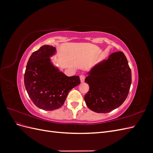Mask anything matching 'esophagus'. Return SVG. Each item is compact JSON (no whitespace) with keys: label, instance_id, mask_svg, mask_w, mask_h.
<instances>
[{"label":"esophagus","instance_id":"1","mask_svg":"<svg viewBox=\"0 0 153 153\" xmlns=\"http://www.w3.org/2000/svg\"><path fill=\"white\" fill-rule=\"evenodd\" d=\"M80 79L81 82H84V80H85V76H84V75H81L80 76Z\"/></svg>","mask_w":153,"mask_h":153}]
</instances>
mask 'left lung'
<instances>
[{
  "label": "left lung",
  "instance_id": "1",
  "mask_svg": "<svg viewBox=\"0 0 153 153\" xmlns=\"http://www.w3.org/2000/svg\"><path fill=\"white\" fill-rule=\"evenodd\" d=\"M85 82L89 91L84 100L88 108L107 113L118 108L126 99L131 84V72L123 52L111 54L87 73Z\"/></svg>",
  "mask_w": 153,
  "mask_h": 153
}]
</instances>
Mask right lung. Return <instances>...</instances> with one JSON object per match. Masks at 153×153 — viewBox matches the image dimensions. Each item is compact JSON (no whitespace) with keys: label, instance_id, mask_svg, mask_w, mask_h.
<instances>
[{"label":"right lung","instance_id":"1","mask_svg":"<svg viewBox=\"0 0 153 153\" xmlns=\"http://www.w3.org/2000/svg\"><path fill=\"white\" fill-rule=\"evenodd\" d=\"M56 53L55 47L42 46L30 55L24 75L29 96L36 106L44 110L61 107L69 92L80 84L79 76H68L53 64L50 57Z\"/></svg>","mask_w":153,"mask_h":153}]
</instances>
